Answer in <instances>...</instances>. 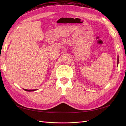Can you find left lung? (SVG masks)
<instances>
[{
  "mask_svg": "<svg viewBox=\"0 0 126 126\" xmlns=\"http://www.w3.org/2000/svg\"><path fill=\"white\" fill-rule=\"evenodd\" d=\"M118 63H119V58H118V59H117V64L118 65Z\"/></svg>",
  "mask_w": 126,
  "mask_h": 126,
  "instance_id": "left-lung-1",
  "label": "left lung"
}]
</instances>
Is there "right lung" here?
I'll return each mask as SVG.
<instances>
[{"label": "right lung", "mask_w": 126, "mask_h": 126, "mask_svg": "<svg viewBox=\"0 0 126 126\" xmlns=\"http://www.w3.org/2000/svg\"><path fill=\"white\" fill-rule=\"evenodd\" d=\"M25 91H35L36 90V89H33V90H28V89H24Z\"/></svg>", "instance_id": "1"}]
</instances>
